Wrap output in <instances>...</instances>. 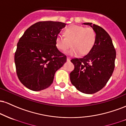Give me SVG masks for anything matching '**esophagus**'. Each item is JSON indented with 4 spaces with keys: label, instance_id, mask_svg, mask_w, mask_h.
<instances>
[{
    "label": "esophagus",
    "instance_id": "esophagus-1",
    "mask_svg": "<svg viewBox=\"0 0 126 126\" xmlns=\"http://www.w3.org/2000/svg\"><path fill=\"white\" fill-rule=\"evenodd\" d=\"M70 59L69 57H67V62H70Z\"/></svg>",
    "mask_w": 126,
    "mask_h": 126
}]
</instances>
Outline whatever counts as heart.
<instances>
[{"label":"heart","mask_w":126,"mask_h":126,"mask_svg":"<svg viewBox=\"0 0 126 126\" xmlns=\"http://www.w3.org/2000/svg\"><path fill=\"white\" fill-rule=\"evenodd\" d=\"M63 36L58 35L56 38V46L59 50L65 51L70 47L67 52L70 56L79 54L85 56L91 51L96 41V32L93 28L81 25H72L64 31Z\"/></svg>","instance_id":"1"}]
</instances>
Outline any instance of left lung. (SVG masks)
Returning a JSON list of instances; mask_svg holds the SVG:
<instances>
[{
    "label": "left lung",
    "mask_w": 126,
    "mask_h": 126,
    "mask_svg": "<svg viewBox=\"0 0 126 126\" xmlns=\"http://www.w3.org/2000/svg\"><path fill=\"white\" fill-rule=\"evenodd\" d=\"M83 24L94 30L96 41L87 55L72 59L75 69L70 73V79L78 91L92 94L104 87L112 75L116 52L110 36L103 28L90 22Z\"/></svg>",
    "instance_id": "8db88e82"
}]
</instances>
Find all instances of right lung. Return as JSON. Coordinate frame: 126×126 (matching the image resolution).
Returning <instances> with one entry per match:
<instances>
[{"label": "right lung", "mask_w": 126, "mask_h": 126, "mask_svg": "<svg viewBox=\"0 0 126 126\" xmlns=\"http://www.w3.org/2000/svg\"><path fill=\"white\" fill-rule=\"evenodd\" d=\"M65 25L61 22H38L29 27L19 40L15 54L16 74L30 90L49 87L56 72L66 62V56L55 43Z\"/></svg>", "instance_id": "add662e5"}]
</instances>
